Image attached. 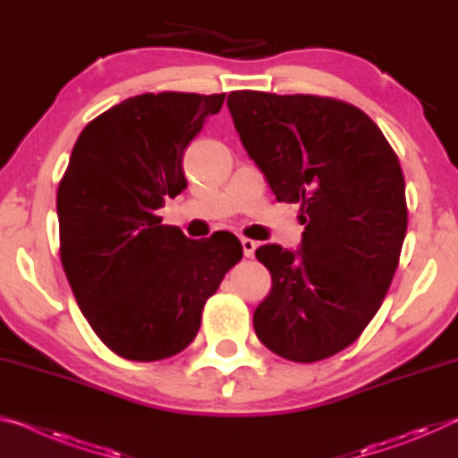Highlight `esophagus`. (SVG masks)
<instances>
[{
  "label": "esophagus",
  "mask_w": 458,
  "mask_h": 458,
  "mask_svg": "<svg viewBox=\"0 0 458 458\" xmlns=\"http://www.w3.org/2000/svg\"><path fill=\"white\" fill-rule=\"evenodd\" d=\"M240 244H242V250H244V257L246 259H252L254 257V250H257L259 242H254L250 238H240Z\"/></svg>",
  "instance_id": "esophagus-1"
}]
</instances>
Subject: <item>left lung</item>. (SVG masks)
<instances>
[{
    "label": "left lung",
    "instance_id": "obj_1",
    "mask_svg": "<svg viewBox=\"0 0 458 458\" xmlns=\"http://www.w3.org/2000/svg\"><path fill=\"white\" fill-rule=\"evenodd\" d=\"M244 149L278 201L301 204L299 252L260 246L273 289L254 331L284 360L311 363L358 339L390 289L408 228L404 174L382 131L331 97L234 90Z\"/></svg>",
    "mask_w": 458,
    "mask_h": 458
}]
</instances>
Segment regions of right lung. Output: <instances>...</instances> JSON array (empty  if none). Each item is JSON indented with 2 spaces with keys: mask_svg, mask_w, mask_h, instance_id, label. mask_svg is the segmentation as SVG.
<instances>
[{
  "mask_svg": "<svg viewBox=\"0 0 458 458\" xmlns=\"http://www.w3.org/2000/svg\"><path fill=\"white\" fill-rule=\"evenodd\" d=\"M222 95L145 92L92 119L58 183L60 260L76 303L121 358L188 347L206 301L242 259L238 238L190 240L157 214L185 190L182 157Z\"/></svg>",
  "mask_w": 458,
  "mask_h": 458,
  "instance_id": "obj_1",
  "label": "right lung"
}]
</instances>
